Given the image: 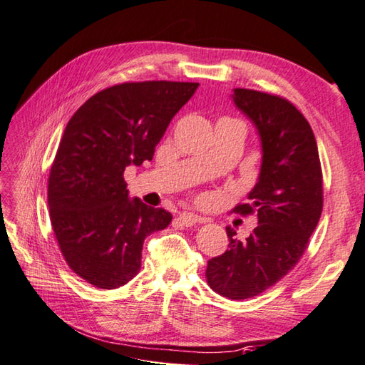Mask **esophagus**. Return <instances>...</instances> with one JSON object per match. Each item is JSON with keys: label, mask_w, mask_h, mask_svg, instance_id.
I'll use <instances>...</instances> for the list:
<instances>
[{"label": "esophagus", "mask_w": 365, "mask_h": 365, "mask_svg": "<svg viewBox=\"0 0 365 365\" xmlns=\"http://www.w3.org/2000/svg\"><path fill=\"white\" fill-rule=\"evenodd\" d=\"M178 220H180V223L183 226H192L195 223H205L207 221V218L195 215V213H191V212L180 213V215H178Z\"/></svg>", "instance_id": "1"}]
</instances>
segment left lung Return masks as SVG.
<instances>
[{
	"label": "left lung",
	"instance_id": "obj_1",
	"mask_svg": "<svg viewBox=\"0 0 365 365\" xmlns=\"http://www.w3.org/2000/svg\"><path fill=\"white\" fill-rule=\"evenodd\" d=\"M231 98L262 152L258 182L234 212L256 213L258 225L245 240L226 226L230 250L209 261L205 277L220 296L240 301L274 287L301 259L323 210V174L315 134L289 101L247 88Z\"/></svg>",
	"mask_w": 365,
	"mask_h": 365
}]
</instances>
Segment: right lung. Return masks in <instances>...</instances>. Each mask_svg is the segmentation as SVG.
<instances>
[{"mask_svg":"<svg viewBox=\"0 0 365 365\" xmlns=\"http://www.w3.org/2000/svg\"><path fill=\"white\" fill-rule=\"evenodd\" d=\"M195 82H126L93 95L63 133L48 177V210L71 270L101 289L138 275L147 235L173 215L130 197L123 173L152 161Z\"/></svg>","mask_w":365,"mask_h":365,"instance_id":"add662e5","label":"right lung"}]
</instances>
